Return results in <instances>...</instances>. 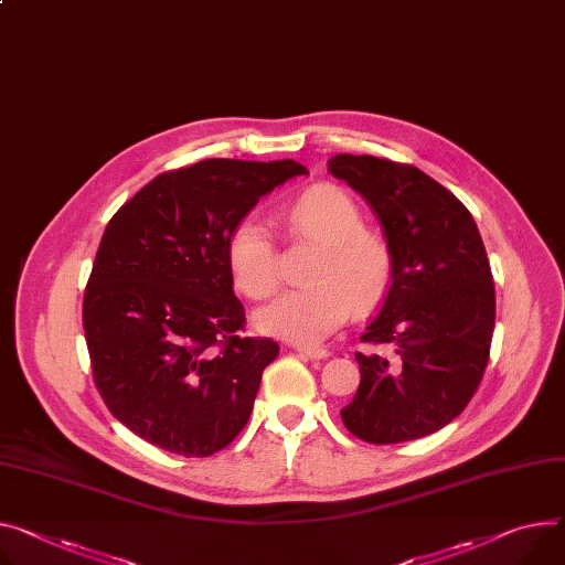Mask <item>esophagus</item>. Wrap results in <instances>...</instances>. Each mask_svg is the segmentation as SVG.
<instances>
[{
    "label": "esophagus",
    "mask_w": 565,
    "mask_h": 565,
    "mask_svg": "<svg viewBox=\"0 0 565 565\" xmlns=\"http://www.w3.org/2000/svg\"><path fill=\"white\" fill-rule=\"evenodd\" d=\"M298 355H306L310 360H326L330 353L326 349H319V345H296L294 349Z\"/></svg>",
    "instance_id": "34e87169"
}]
</instances>
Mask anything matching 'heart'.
Wrapping results in <instances>:
<instances>
[{
  "label": "heart",
  "instance_id": "obj_1",
  "mask_svg": "<svg viewBox=\"0 0 565 565\" xmlns=\"http://www.w3.org/2000/svg\"><path fill=\"white\" fill-rule=\"evenodd\" d=\"M285 220L294 233L323 244L312 287L291 289L255 312V328L291 343H319L355 312L371 310L392 282L394 259L386 242L364 231L360 205L339 188L323 185L298 196ZM235 287L263 300L280 287L278 248L255 214L235 224L226 244Z\"/></svg>",
  "mask_w": 565,
  "mask_h": 565
}]
</instances>
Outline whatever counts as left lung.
<instances>
[{
	"label": "left lung",
	"mask_w": 565,
	"mask_h": 565,
	"mask_svg": "<svg viewBox=\"0 0 565 565\" xmlns=\"http://www.w3.org/2000/svg\"><path fill=\"white\" fill-rule=\"evenodd\" d=\"M375 212L394 271L362 334L396 362L362 355L360 388L341 420L369 444L427 437L463 412L480 384L495 326L484 242L466 205L412 164L339 153L328 160Z\"/></svg>",
	"instance_id": "obj_1"
}]
</instances>
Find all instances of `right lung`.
I'll use <instances>...</instances> for the list:
<instances>
[{"label":"right lung","mask_w":565,"mask_h":565,"mask_svg":"<svg viewBox=\"0 0 565 565\" xmlns=\"http://www.w3.org/2000/svg\"><path fill=\"white\" fill-rule=\"evenodd\" d=\"M294 160L212 158L167 171L108 222L83 296L95 384L110 414L183 457L226 448L246 425L274 339L239 337L226 244L289 179Z\"/></svg>","instance_id":"right-lung-1"}]
</instances>
